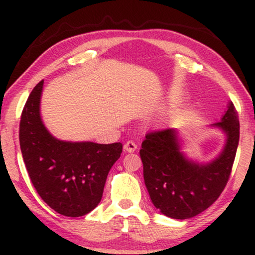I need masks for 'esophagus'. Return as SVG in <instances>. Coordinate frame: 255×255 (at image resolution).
Segmentation results:
<instances>
[{
	"mask_svg": "<svg viewBox=\"0 0 255 255\" xmlns=\"http://www.w3.org/2000/svg\"><path fill=\"white\" fill-rule=\"evenodd\" d=\"M124 149L128 153H133L137 149V145L133 141H127L124 144Z\"/></svg>",
	"mask_w": 255,
	"mask_h": 255,
	"instance_id": "obj_1",
	"label": "esophagus"
}]
</instances>
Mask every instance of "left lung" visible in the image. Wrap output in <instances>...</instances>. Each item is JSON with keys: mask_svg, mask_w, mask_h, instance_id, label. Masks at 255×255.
<instances>
[{"mask_svg": "<svg viewBox=\"0 0 255 255\" xmlns=\"http://www.w3.org/2000/svg\"><path fill=\"white\" fill-rule=\"evenodd\" d=\"M209 128L225 134L222 151L209 162L183 152L176 128L147 133L141 144L145 186L152 203L162 215L174 219L195 217L210 207L228 183L239 142V121L232 102L221 122Z\"/></svg>", "mask_w": 255, "mask_h": 255, "instance_id": "8db88e82", "label": "left lung"}]
</instances>
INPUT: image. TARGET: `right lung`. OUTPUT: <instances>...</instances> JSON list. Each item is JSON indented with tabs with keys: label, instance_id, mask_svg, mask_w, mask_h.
I'll return each instance as SVG.
<instances>
[{
	"label": "right lung",
	"instance_id": "add662e5",
	"mask_svg": "<svg viewBox=\"0 0 255 255\" xmlns=\"http://www.w3.org/2000/svg\"><path fill=\"white\" fill-rule=\"evenodd\" d=\"M43 85L40 81L31 92L20 117L23 160L41 200L58 214L80 217L102 200L107 176L123 145L66 141L52 135L40 116Z\"/></svg>",
	"mask_w": 255,
	"mask_h": 255
}]
</instances>
